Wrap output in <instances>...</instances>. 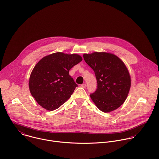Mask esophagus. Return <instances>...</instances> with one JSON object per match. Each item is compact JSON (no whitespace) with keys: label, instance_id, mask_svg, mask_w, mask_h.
Wrapping results in <instances>:
<instances>
[{"label":"esophagus","instance_id":"34e87169","mask_svg":"<svg viewBox=\"0 0 159 159\" xmlns=\"http://www.w3.org/2000/svg\"><path fill=\"white\" fill-rule=\"evenodd\" d=\"M81 87H82V88H86L87 85H86V84H83L81 85Z\"/></svg>","mask_w":159,"mask_h":159}]
</instances>
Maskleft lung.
<instances>
[{"instance_id":"8db88e82","label":"left lung","mask_w":159,"mask_h":159,"mask_svg":"<svg viewBox=\"0 0 159 159\" xmlns=\"http://www.w3.org/2000/svg\"><path fill=\"white\" fill-rule=\"evenodd\" d=\"M86 63L93 70L97 80L91 99L103 112L109 113L125 102L131 85V76L125 63L117 56L105 52L84 54Z\"/></svg>"}]
</instances>
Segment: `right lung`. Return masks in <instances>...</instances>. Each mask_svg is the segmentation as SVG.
<instances>
[{"mask_svg":"<svg viewBox=\"0 0 159 159\" xmlns=\"http://www.w3.org/2000/svg\"><path fill=\"white\" fill-rule=\"evenodd\" d=\"M82 61L77 54L61 52L43 57L34 67L28 84L36 102L49 111L57 109L64 103L77 87L69 72Z\"/></svg>","mask_w":159,"mask_h":159,"instance_id":"obj_1","label":"right lung"}]
</instances>
